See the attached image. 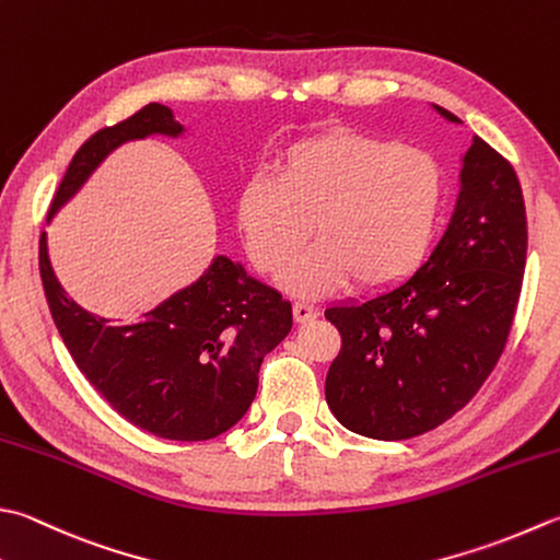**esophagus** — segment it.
<instances>
[{"label":"esophagus","mask_w":560,"mask_h":560,"mask_svg":"<svg viewBox=\"0 0 560 560\" xmlns=\"http://www.w3.org/2000/svg\"><path fill=\"white\" fill-rule=\"evenodd\" d=\"M293 317H295V323H311L317 317V311L313 308L311 303H295L293 305Z\"/></svg>","instance_id":"1"}]
</instances>
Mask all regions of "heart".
<instances>
[{
    "label": "heart",
    "mask_w": 560,
    "mask_h": 560,
    "mask_svg": "<svg viewBox=\"0 0 560 560\" xmlns=\"http://www.w3.org/2000/svg\"><path fill=\"white\" fill-rule=\"evenodd\" d=\"M442 191L440 164L424 150L337 130L293 142L273 179L252 177L240 191L237 223L267 273L287 267L313 228L317 243L281 277L291 295L317 299L349 279L386 289L422 257Z\"/></svg>",
    "instance_id": "heart-1"
}]
</instances>
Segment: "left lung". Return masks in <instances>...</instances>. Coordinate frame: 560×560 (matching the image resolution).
I'll list each match as a JSON object with an SVG mask.
<instances>
[{
    "label": "left lung",
    "mask_w": 560,
    "mask_h": 560,
    "mask_svg": "<svg viewBox=\"0 0 560 560\" xmlns=\"http://www.w3.org/2000/svg\"><path fill=\"white\" fill-rule=\"evenodd\" d=\"M458 184L444 235L418 269L325 311L342 335L325 378L327 405L371 440L434 430L476 396L505 349L527 265L522 186L478 136L462 155Z\"/></svg>",
    "instance_id": "8db88e82"
}]
</instances>
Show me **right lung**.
<instances>
[{
	"label": "right lung",
	"mask_w": 560,
	"mask_h": 560,
	"mask_svg": "<svg viewBox=\"0 0 560 560\" xmlns=\"http://www.w3.org/2000/svg\"><path fill=\"white\" fill-rule=\"evenodd\" d=\"M150 136L177 140L186 128L170 106L152 102L96 130L74 152L48 225L116 148ZM38 265L55 327L77 369L120 418L162 440H213L243 420L257 396L261 361L293 327L291 303L225 255L133 323L70 299L50 265L48 233L40 235Z\"/></svg>",
	"instance_id": "1"
}]
</instances>
